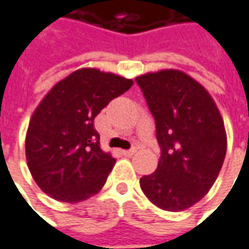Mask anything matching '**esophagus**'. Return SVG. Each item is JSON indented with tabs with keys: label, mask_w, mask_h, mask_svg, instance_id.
Wrapping results in <instances>:
<instances>
[{
	"label": "esophagus",
	"mask_w": 249,
	"mask_h": 249,
	"mask_svg": "<svg viewBox=\"0 0 249 249\" xmlns=\"http://www.w3.org/2000/svg\"><path fill=\"white\" fill-rule=\"evenodd\" d=\"M136 151H137V148H130V150H124V151H123V154H124L126 157H131L134 153H136Z\"/></svg>",
	"instance_id": "esophagus-1"
}]
</instances>
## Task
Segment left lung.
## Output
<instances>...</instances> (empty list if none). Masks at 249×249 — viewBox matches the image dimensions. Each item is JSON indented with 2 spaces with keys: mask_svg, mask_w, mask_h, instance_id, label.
<instances>
[{
  "mask_svg": "<svg viewBox=\"0 0 249 249\" xmlns=\"http://www.w3.org/2000/svg\"><path fill=\"white\" fill-rule=\"evenodd\" d=\"M156 120L161 157L140 186L151 203L180 212L210 191L227 150L221 115L213 98L188 74L161 70L136 78Z\"/></svg>",
  "mask_w": 249,
  "mask_h": 249,
  "instance_id": "8db88e82",
  "label": "left lung"
}]
</instances>
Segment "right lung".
Returning a JSON list of instances; mask_svg holds the SVG:
<instances>
[{"label": "right lung", "mask_w": 249, "mask_h": 249, "mask_svg": "<svg viewBox=\"0 0 249 249\" xmlns=\"http://www.w3.org/2000/svg\"><path fill=\"white\" fill-rule=\"evenodd\" d=\"M131 85V80L112 72L81 69L44 96L25 142L29 171L44 193L77 203L102 189L115 158L101 150L93 119Z\"/></svg>", "instance_id": "right-lung-1"}]
</instances>
